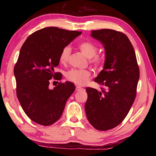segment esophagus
Segmentation results:
<instances>
[{"label": "esophagus", "mask_w": 156, "mask_h": 156, "mask_svg": "<svg viewBox=\"0 0 156 156\" xmlns=\"http://www.w3.org/2000/svg\"><path fill=\"white\" fill-rule=\"evenodd\" d=\"M83 88L82 87H79V86H76V90L77 91H82L83 90Z\"/></svg>", "instance_id": "1"}]
</instances>
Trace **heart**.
Instances as JSON below:
<instances>
[{
	"label": "heart",
	"instance_id": "obj_1",
	"mask_svg": "<svg viewBox=\"0 0 156 156\" xmlns=\"http://www.w3.org/2000/svg\"><path fill=\"white\" fill-rule=\"evenodd\" d=\"M82 53L90 58V62L96 67H98L102 62V59L99 56H96L97 53V47L90 42H82L78 45ZM70 56V49L69 47H65L60 52L59 61L61 64L67 63ZM91 76V72L87 69H72L66 73V77L69 80L72 82L78 85H84Z\"/></svg>",
	"mask_w": 156,
	"mask_h": 156
}]
</instances>
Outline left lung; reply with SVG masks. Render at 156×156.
<instances>
[{
	"mask_svg": "<svg viewBox=\"0 0 156 156\" xmlns=\"http://www.w3.org/2000/svg\"><path fill=\"white\" fill-rule=\"evenodd\" d=\"M91 36L104 47V67L96 83L105 89L87 87V118L95 129L107 131L122 122L135 100L140 78L136 53L125 34L103 29L91 31Z\"/></svg>",
	"mask_w": 156,
	"mask_h": 156,
	"instance_id": "obj_1",
	"label": "left lung"
}]
</instances>
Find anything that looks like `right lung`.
Instances as JSON below:
<instances>
[{"label": "right lung", "mask_w": 156, "mask_h": 156, "mask_svg": "<svg viewBox=\"0 0 156 156\" xmlns=\"http://www.w3.org/2000/svg\"><path fill=\"white\" fill-rule=\"evenodd\" d=\"M81 34L55 27L43 28L29 36L21 47L14 70L16 94L23 111L34 122L43 126L56 122L75 91L74 84L69 81L53 89L49 85L52 78H62L54 72L60 52Z\"/></svg>", "instance_id": "right-lung-1"}]
</instances>
